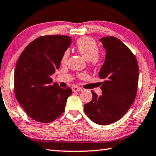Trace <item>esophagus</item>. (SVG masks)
I'll return each mask as SVG.
<instances>
[{"label":"esophagus","instance_id":"esophagus-1","mask_svg":"<svg viewBox=\"0 0 156 156\" xmlns=\"http://www.w3.org/2000/svg\"><path fill=\"white\" fill-rule=\"evenodd\" d=\"M72 91H81L83 90V88L81 87H76V86H74V87H72Z\"/></svg>","mask_w":156,"mask_h":156}]
</instances>
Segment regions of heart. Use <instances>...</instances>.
I'll list each match as a JSON object with an SVG mask.
<instances>
[{
  "label": "heart",
  "mask_w": 156,
  "mask_h": 156,
  "mask_svg": "<svg viewBox=\"0 0 156 156\" xmlns=\"http://www.w3.org/2000/svg\"><path fill=\"white\" fill-rule=\"evenodd\" d=\"M76 48L78 53L87 61H90L92 65H96L99 61V48L97 44L90 37H82L76 42ZM69 51H66L62 58V63H65L69 57Z\"/></svg>",
  "instance_id": "heart-1"
}]
</instances>
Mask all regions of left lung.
Returning <instances> with one entry per match:
<instances>
[{
	"mask_svg": "<svg viewBox=\"0 0 156 156\" xmlns=\"http://www.w3.org/2000/svg\"><path fill=\"white\" fill-rule=\"evenodd\" d=\"M105 49V59L98 73L105 79L102 95L91 91L92 99L84 105L87 117L99 125H108L119 120L131 107L137 94L139 67L135 56L115 37L99 40Z\"/></svg>",
	"mask_w": 156,
	"mask_h": 156,
	"instance_id": "1",
	"label": "left lung"
}]
</instances>
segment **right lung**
Wrapping results in <instances>:
<instances>
[{
  "label": "right lung",
  "mask_w": 156,
  "mask_h": 156,
  "mask_svg": "<svg viewBox=\"0 0 156 156\" xmlns=\"http://www.w3.org/2000/svg\"><path fill=\"white\" fill-rule=\"evenodd\" d=\"M71 44L70 37L42 36L30 43L18 59L14 71V93L28 116L50 123L64 112L72 94L53 83L51 76L60 68L63 54Z\"/></svg>",
  "instance_id": "add662e5"
}]
</instances>
